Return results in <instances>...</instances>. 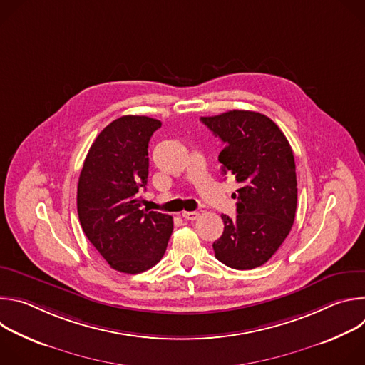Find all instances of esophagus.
Returning a JSON list of instances; mask_svg holds the SVG:
<instances>
[{
  "label": "esophagus",
  "instance_id": "1",
  "mask_svg": "<svg viewBox=\"0 0 365 365\" xmlns=\"http://www.w3.org/2000/svg\"><path fill=\"white\" fill-rule=\"evenodd\" d=\"M182 217H183L186 221H195V220L199 218V212H196V211H190V212L185 211V212L182 214Z\"/></svg>",
  "mask_w": 365,
  "mask_h": 365
}]
</instances>
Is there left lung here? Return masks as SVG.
<instances>
[{
	"instance_id": "obj_1",
	"label": "left lung",
	"mask_w": 365,
	"mask_h": 365,
	"mask_svg": "<svg viewBox=\"0 0 365 365\" xmlns=\"http://www.w3.org/2000/svg\"><path fill=\"white\" fill-rule=\"evenodd\" d=\"M202 123L224 143L218 160L232 175L237 217L222 215L224 232L215 257L235 270L263 266L289 235L297 205L293 150L282 130L264 114L234 110Z\"/></svg>"
}]
</instances>
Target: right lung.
I'll return each mask as SVG.
<instances>
[{"label":"right lung","instance_id":"obj_1","mask_svg":"<svg viewBox=\"0 0 365 365\" xmlns=\"http://www.w3.org/2000/svg\"><path fill=\"white\" fill-rule=\"evenodd\" d=\"M159 120L124 115L92 143L78 183V215L91 244L111 269L137 274L158 264L173 231V218L140 210L148 178V141Z\"/></svg>","mask_w":365,"mask_h":365}]
</instances>
